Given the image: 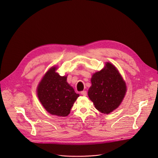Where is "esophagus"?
<instances>
[{
    "mask_svg": "<svg viewBox=\"0 0 158 158\" xmlns=\"http://www.w3.org/2000/svg\"><path fill=\"white\" fill-rule=\"evenodd\" d=\"M81 95H82L84 96H87V91H82L81 92Z\"/></svg>",
    "mask_w": 158,
    "mask_h": 158,
    "instance_id": "esophagus-1",
    "label": "esophagus"
}]
</instances>
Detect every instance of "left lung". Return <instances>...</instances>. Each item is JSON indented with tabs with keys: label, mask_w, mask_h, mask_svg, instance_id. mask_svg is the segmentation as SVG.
Instances as JSON below:
<instances>
[{
	"label": "left lung",
	"mask_w": 158,
	"mask_h": 158,
	"mask_svg": "<svg viewBox=\"0 0 158 158\" xmlns=\"http://www.w3.org/2000/svg\"><path fill=\"white\" fill-rule=\"evenodd\" d=\"M88 96L102 113L109 114L121 103L126 92L125 82L116 67L107 62L91 78Z\"/></svg>",
	"instance_id": "obj_1"
}]
</instances>
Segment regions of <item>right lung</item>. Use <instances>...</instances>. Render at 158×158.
I'll list each match as a JSON object with an SVG mask.
<instances>
[{
    "instance_id": "obj_1",
    "label": "right lung",
    "mask_w": 158,
    "mask_h": 158,
    "mask_svg": "<svg viewBox=\"0 0 158 158\" xmlns=\"http://www.w3.org/2000/svg\"><path fill=\"white\" fill-rule=\"evenodd\" d=\"M56 70L53 67L45 74L38 85L37 96L50 114L65 117L79 94L67 83V76H60Z\"/></svg>"
}]
</instances>
